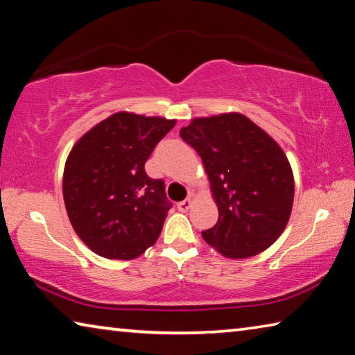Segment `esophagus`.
<instances>
[{
  "mask_svg": "<svg viewBox=\"0 0 355 355\" xmlns=\"http://www.w3.org/2000/svg\"><path fill=\"white\" fill-rule=\"evenodd\" d=\"M191 197H186L184 200H182V202H178L177 203V208L180 209V211H188V209L191 208Z\"/></svg>",
  "mask_w": 355,
  "mask_h": 355,
  "instance_id": "obj_1",
  "label": "esophagus"
}]
</instances>
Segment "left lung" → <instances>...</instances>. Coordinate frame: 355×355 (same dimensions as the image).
Here are the masks:
<instances>
[{
  "mask_svg": "<svg viewBox=\"0 0 355 355\" xmlns=\"http://www.w3.org/2000/svg\"><path fill=\"white\" fill-rule=\"evenodd\" d=\"M180 136L202 158L219 209L203 239L228 258L266 250L293 208V171L284 150L239 112L194 119Z\"/></svg>",
  "mask_w": 355,
  "mask_h": 355,
  "instance_id": "left-lung-1",
  "label": "left lung"
}]
</instances>
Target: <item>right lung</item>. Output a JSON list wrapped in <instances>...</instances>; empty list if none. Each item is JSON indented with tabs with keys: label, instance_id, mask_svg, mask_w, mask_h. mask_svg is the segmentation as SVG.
<instances>
[{
	"label": "right lung",
	"instance_id": "right-lung-1",
	"mask_svg": "<svg viewBox=\"0 0 355 355\" xmlns=\"http://www.w3.org/2000/svg\"><path fill=\"white\" fill-rule=\"evenodd\" d=\"M175 120L117 112L75 144L64 169L69 219L89 249L133 260L158 239L172 203L144 166Z\"/></svg>",
	"mask_w": 355,
	"mask_h": 355
}]
</instances>
